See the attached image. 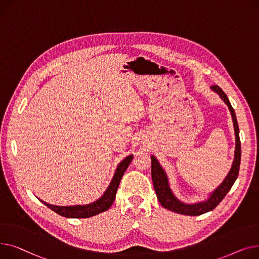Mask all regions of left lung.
<instances>
[{
    "label": "left lung",
    "mask_w": 259,
    "mask_h": 259,
    "mask_svg": "<svg viewBox=\"0 0 259 259\" xmlns=\"http://www.w3.org/2000/svg\"><path fill=\"white\" fill-rule=\"evenodd\" d=\"M211 91L217 93L221 99L227 104L228 109L230 111L233 126H234V134H235V150H234V159L231 165V168L224 179L222 183L213 190L207 194V199L204 201H200L196 203L188 204L182 202L179 200L172 189L170 188L168 176H167L163 166L157 160V158L151 155V179H153L154 188L157 194L158 200L160 204L170 211L177 212L180 214L184 215H201L213 210L226 196V194L229 192L231 187L233 186L234 182L237 179L238 171H239V165H240V157H241V149H240V140H239V128L237 124V120L235 116V112L232 108V105L228 99L227 95L224 93V91L218 87L213 85L210 88Z\"/></svg>",
    "instance_id": "obj_1"
}]
</instances>
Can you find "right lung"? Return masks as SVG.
Wrapping results in <instances>:
<instances>
[{"instance_id": "right-lung-1", "label": "right lung", "mask_w": 259, "mask_h": 259, "mask_svg": "<svg viewBox=\"0 0 259 259\" xmlns=\"http://www.w3.org/2000/svg\"><path fill=\"white\" fill-rule=\"evenodd\" d=\"M134 156L130 155L125 157L122 161H121L115 170V174L113 176V179L111 181L110 185L105 189L103 194L93 203L85 204V205H72V206H57L52 205L49 203H46L42 200H39L42 204H45L47 207H49L51 210L56 212L57 214L68 218V219H87L94 217L96 214L101 213L108 210L114 203L115 196L117 189L119 187L120 181L122 179L126 168L128 167L130 163L132 162Z\"/></svg>"}]
</instances>
